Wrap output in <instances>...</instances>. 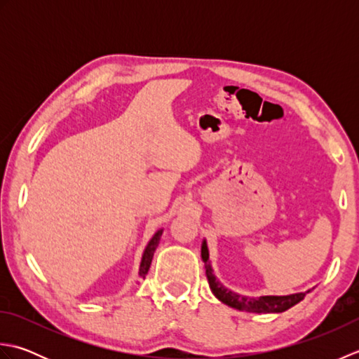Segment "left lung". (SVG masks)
I'll use <instances>...</instances> for the list:
<instances>
[{
    "label": "left lung",
    "instance_id": "left-lung-1",
    "mask_svg": "<svg viewBox=\"0 0 359 359\" xmlns=\"http://www.w3.org/2000/svg\"><path fill=\"white\" fill-rule=\"evenodd\" d=\"M208 248L207 242L202 243V259L205 262V270H207V278L211 292L215 293L219 301H222L226 306L238 310H245L250 313H280V311H285L290 307L296 306L297 302L304 299L306 293H296V294H288V296H261V297H245L238 293L231 292V290H226L220 282L216 279L215 274H212L211 264L208 261Z\"/></svg>",
    "mask_w": 359,
    "mask_h": 359
}]
</instances>
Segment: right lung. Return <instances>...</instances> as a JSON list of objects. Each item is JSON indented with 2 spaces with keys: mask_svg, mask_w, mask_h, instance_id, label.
Instances as JSON below:
<instances>
[{
  "mask_svg": "<svg viewBox=\"0 0 359 359\" xmlns=\"http://www.w3.org/2000/svg\"><path fill=\"white\" fill-rule=\"evenodd\" d=\"M160 236H162V230L157 231L154 234V238L149 241L148 247L144 248V253H143V257H142V264H140V271H139L140 278H143V279L148 274V270H149V266H151V261H152V256H154V251H156V248L158 245Z\"/></svg>",
  "mask_w": 359,
  "mask_h": 359,
  "instance_id": "obj_1",
  "label": "right lung"
}]
</instances>
